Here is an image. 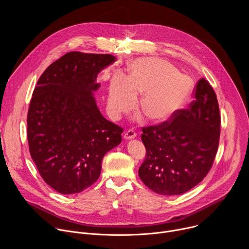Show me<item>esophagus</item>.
<instances>
[{
  "mask_svg": "<svg viewBox=\"0 0 249 249\" xmlns=\"http://www.w3.org/2000/svg\"><path fill=\"white\" fill-rule=\"evenodd\" d=\"M136 136H137V133H136L134 130L130 129V130H128V131L124 134V139H126V140H131V139L136 138Z\"/></svg>",
  "mask_w": 249,
  "mask_h": 249,
  "instance_id": "esophagus-1",
  "label": "esophagus"
}]
</instances>
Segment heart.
Instances as JSON below:
<instances>
[{
	"label": "heart",
	"mask_w": 249,
	"mask_h": 249,
	"mask_svg": "<svg viewBox=\"0 0 249 249\" xmlns=\"http://www.w3.org/2000/svg\"><path fill=\"white\" fill-rule=\"evenodd\" d=\"M190 80L178 74L170 63L159 58H141L129 68L125 79L111 78L107 98L108 112L114 119L129 111L136 96L141 95L139 107L155 123L170 119L180 110L191 94Z\"/></svg>",
	"instance_id": "1"
}]
</instances>
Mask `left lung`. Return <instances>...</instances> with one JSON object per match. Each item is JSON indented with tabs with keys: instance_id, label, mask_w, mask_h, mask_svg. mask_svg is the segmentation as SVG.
<instances>
[{
	"instance_id": "8db88e82",
	"label": "left lung",
	"mask_w": 249,
	"mask_h": 249,
	"mask_svg": "<svg viewBox=\"0 0 249 249\" xmlns=\"http://www.w3.org/2000/svg\"><path fill=\"white\" fill-rule=\"evenodd\" d=\"M187 109H180L160 125L143 128L146 158L139 176L154 192L183 194L198 183L214 162L221 133L217 95L210 83L201 79Z\"/></svg>"
}]
</instances>
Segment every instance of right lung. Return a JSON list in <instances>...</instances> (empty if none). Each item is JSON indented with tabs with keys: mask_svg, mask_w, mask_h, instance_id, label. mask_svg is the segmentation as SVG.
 <instances>
[{
	"mask_svg": "<svg viewBox=\"0 0 249 249\" xmlns=\"http://www.w3.org/2000/svg\"><path fill=\"white\" fill-rule=\"evenodd\" d=\"M115 60L110 54L69 52L44 71L33 90L30 156L43 180L61 194L91 186L104 155L121 143L123 129L101 115L93 97L98 73Z\"/></svg>",
	"mask_w": 249,
	"mask_h": 249,
	"instance_id": "1",
	"label": "right lung"
}]
</instances>
